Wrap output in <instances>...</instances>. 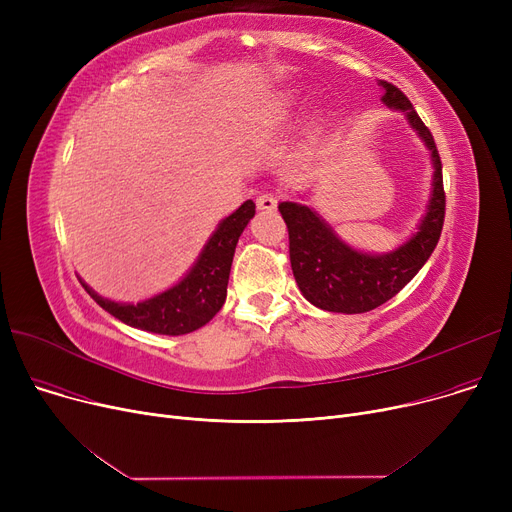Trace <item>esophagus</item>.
<instances>
[{
	"label": "esophagus",
	"mask_w": 512,
	"mask_h": 512,
	"mask_svg": "<svg viewBox=\"0 0 512 512\" xmlns=\"http://www.w3.org/2000/svg\"><path fill=\"white\" fill-rule=\"evenodd\" d=\"M276 205H278V199L272 193H263V195L257 197V209L259 211H274Z\"/></svg>",
	"instance_id": "34e87169"
}]
</instances>
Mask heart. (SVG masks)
Listing matches in <instances>:
<instances>
[{
    "instance_id": "b5f03b06",
    "label": "heart",
    "mask_w": 512,
    "mask_h": 512,
    "mask_svg": "<svg viewBox=\"0 0 512 512\" xmlns=\"http://www.w3.org/2000/svg\"><path fill=\"white\" fill-rule=\"evenodd\" d=\"M294 107H297V95L294 93H284L280 97H276L270 105V116L276 120V122H282L286 118L292 116Z\"/></svg>"
}]
</instances>
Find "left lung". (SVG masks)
<instances>
[{"label":"left lung","mask_w":512,"mask_h":512,"mask_svg":"<svg viewBox=\"0 0 512 512\" xmlns=\"http://www.w3.org/2000/svg\"><path fill=\"white\" fill-rule=\"evenodd\" d=\"M382 103L405 116L409 128L429 151L432 182L415 232L386 253L361 251L336 232L315 207L294 201L278 205L288 226L290 265L303 297L324 311L365 313L405 288L434 253L444 224L442 161L432 132L421 122L405 93L380 80Z\"/></svg>","instance_id":"1"}]
</instances>
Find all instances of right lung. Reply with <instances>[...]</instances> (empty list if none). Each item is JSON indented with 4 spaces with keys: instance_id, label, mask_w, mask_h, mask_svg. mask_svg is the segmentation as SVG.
<instances>
[{
    "instance_id": "obj_1",
    "label": "right lung",
    "mask_w": 512,
    "mask_h": 512,
    "mask_svg": "<svg viewBox=\"0 0 512 512\" xmlns=\"http://www.w3.org/2000/svg\"><path fill=\"white\" fill-rule=\"evenodd\" d=\"M255 215L249 199L215 226L195 263L176 284L139 303H120L101 297L83 278L91 299L122 324L164 336L191 334L215 317L226 301L236 242Z\"/></svg>"
}]
</instances>
